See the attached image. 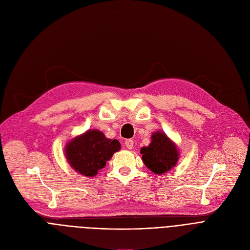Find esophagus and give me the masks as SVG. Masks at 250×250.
Listing matches in <instances>:
<instances>
[{"label": "esophagus", "mask_w": 250, "mask_h": 250, "mask_svg": "<svg viewBox=\"0 0 250 250\" xmlns=\"http://www.w3.org/2000/svg\"><path fill=\"white\" fill-rule=\"evenodd\" d=\"M125 144V146L128 149H131L132 147H134V141H132V140H126Z\"/></svg>", "instance_id": "34e87169"}]
</instances>
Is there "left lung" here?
<instances>
[{
    "instance_id": "1",
    "label": "left lung",
    "mask_w": 250,
    "mask_h": 250,
    "mask_svg": "<svg viewBox=\"0 0 250 250\" xmlns=\"http://www.w3.org/2000/svg\"><path fill=\"white\" fill-rule=\"evenodd\" d=\"M152 142L141 148L142 160L154 174L162 175L174 168L180 158L177 145L164 131H155Z\"/></svg>"
}]
</instances>
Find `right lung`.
<instances>
[{"instance_id": "obj_1", "label": "right lung", "mask_w": 250, "mask_h": 250, "mask_svg": "<svg viewBox=\"0 0 250 250\" xmlns=\"http://www.w3.org/2000/svg\"><path fill=\"white\" fill-rule=\"evenodd\" d=\"M120 149L121 144L118 140L105 138L104 132L98 129H88L66 144L64 154L76 173L94 177Z\"/></svg>"}]
</instances>
